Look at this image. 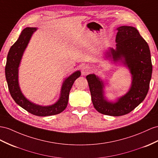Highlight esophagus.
<instances>
[{"label":"esophagus","mask_w":158,"mask_h":158,"mask_svg":"<svg viewBox=\"0 0 158 158\" xmlns=\"http://www.w3.org/2000/svg\"><path fill=\"white\" fill-rule=\"evenodd\" d=\"M91 71V69H90V67L89 66H87V65H85L82 67L81 69V73H82V75H87L88 73H89Z\"/></svg>","instance_id":"esophagus-1"}]
</instances>
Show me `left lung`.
Returning <instances> with one entry per match:
<instances>
[{"instance_id": "8db88e82", "label": "left lung", "mask_w": 158, "mask_h": 158, "mask_svg": "<svg viewBox=\"0 0 158 158\" xmlns=\"http://www.w3.org/2000/svg\"><path fill=\"white\" fill-rule=\"evenodd\" d=\"M117 31L116 48H108L103 55L128 69L131 76L128 91L111 102L105 95V87L108 83L95 74L86 76L95 110L111 116L127 114L143 102L148 94L152 74L150 50L139 31L131 26H121Z\"/></svg>"}]
</instances>
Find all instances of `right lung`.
I'll list each match as a JSON object with an SVG mask.
<instances>
[{"instance_id": "add662e5", "label": "right lung", "mask_w": 158, "mask_h": 158, "mask_svg": "<svg viewBox=\"0 0 158 158\" xmlns=\"http://www.w3.org/2000/svg\"><path fill=\"white\" fill-rule=\"evenodd\" d=\"M37 30L36 27H27L19 39L12 46L7 55L5 67V76L11 97L19 106L30 114L37 116H50L59 114L67 106L69 95L75 81L81 76L79 70L73 73L64 79L59 99L50 106H43L31 102L23 95L19 83V67L23 55L33 33Z\"/></svg>"}]
</instances>
